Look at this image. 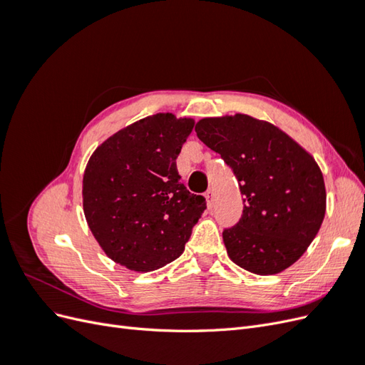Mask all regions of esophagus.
I'll return each mask as SVG.
<instances>
[{"mask_svg":"<svg viewBox=\"0 0 365 365\" xmlns=\"http://www.w3.org/2000/svg\"><path fill=\"white\" fill-rule=\"evenodd\" d=\"M205 200H207V207H208V208H212V207H213V204H215V200H213V192H212V190H208V192L205 193Z\"/></svg>","mask_w":365,"mask_h":365,"instance_id":"34e87169","label":"esophagus"}]
</instances>
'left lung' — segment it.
Segmentation results:
<instances>
[{"label":"left lung","instance_id":"8db88e82","mask_svg":"<svg viewBox=\"0 0 365 365\" xmlns=\"http://www.w3.org/2000/svg\"><path fill=\"white\" fill-rule=\"evenodd\" d=\"M195 130L230 165L244 195L239 222L222 231L228 257L259 275L289 268L326 213L323 173L311 153L277 126L245 114L202 118Z\"/></svg>","mask_w":365,"mask_h":365}]
</instances>
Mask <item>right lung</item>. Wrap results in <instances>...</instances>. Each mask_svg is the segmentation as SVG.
Here are the masks:
<instances>
[{
  "mask_svg": "<svg viewBox=\"0 0 365 365\" xmlns=\"http://www.w3.org/2000/svg\"><path fill=\"white\" fill-rule=\"evenodd\" d=\"M193 126L192 118L150 115L109 137L88 161L86 222L121 267L149 272L178 259L207 208L205 197L187 190L176 169Z\"/></svg>",
  "mask_w": 365,
  "mask_h": 365,
  "instance_id": "obj_1",
  "label": "right lung"
}]
</instances>
